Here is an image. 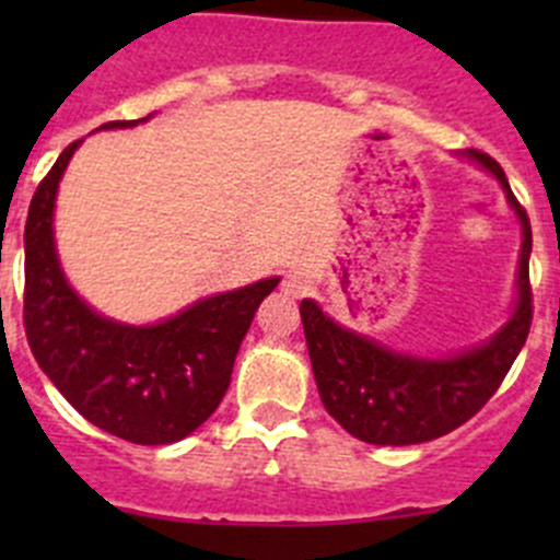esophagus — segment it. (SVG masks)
<instances>
[{"mask_svg":"<svg viewBox=\"0 0 560 560\" xmlns=\"http://www.w3.org/2000/svg\"><path fill=\"white\" fill-rule=\"evenodd\" d=\"M306 290H308V284H306V279H303V276H298V273H287L284 279H281V292H284L287 298H303L306 295Z\"/></svg>","mask_w":560,"mask_h":560,"instance_id":"1","label":"esophagus"}]
</instances>
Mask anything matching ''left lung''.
Wrapping results in <instances>:
<instances>
[{"label": "left lung", "mask_w": 560, "mask_h": 560, "mask_svg": "<svg viewBox=\"0 0 560 560\" xmlns=\"http://www.w3.org/2000/svg\"><path fill=\"white\" fill-rule=\"evenodd\" d=\"M457 156L499 180L506 206L521 222L512 312L485 341L450 354H415L341 325L319 303L303 298L301 319L319 398L327 415L360 442L406 447L455 431L488 404L528 338L530 222L499 162L479 151Z\"/></svg>", "instance_id": "1"}]
</instances>
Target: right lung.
<instances>
[{
    "instance_id": "right-lung-1",
    "label": "right lung",
    "mask_w": 560,
    "mask_h": 560,
    "mask_svg": "<svg viewBox=\"0 0 560 560\" xmlns=\"http://www.w3.org/2000/svg\"><path fill=\"white\" fill-rule=\"evenodd\" d=\"M151 116L100 129L138 127ZM81 143L61 151L32 197L24 230L26 338L45 376L92 425L149 447L180 442L222 404L254 312L281 279L200 298L151 325L100 314L65 276L54 233L59 184Z\"/></svg>"
}]
</instances>
